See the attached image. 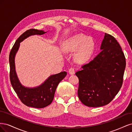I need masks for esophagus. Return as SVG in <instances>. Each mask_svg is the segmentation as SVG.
I'll return each instance as SVG.
<instances>
[{
    "instance_id": "1",
    "label": "esophagus",
    "mask_w": 132,
    "mask_h": 132,
    "mask_svg": "<svg viewBox=\"0 0 132 132\" xmlns=\"http://www.w3.org/2000/svg\"><path fill=\"white\" fill-rule=\"evenodd\" d=\"M75 69L74 68L71 67L69 69V73L70 74H74L75 73Z\"/></svg>"
}]
</instances>
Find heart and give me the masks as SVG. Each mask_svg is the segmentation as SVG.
I'll list each match as a JSON object with an SVG mask.
<instances>
[{
  "label": "heart",
  "instance_id": "1",
  "mask_svg": "<svg viewBox=\"0 0 132 132\" xmlns=\"http://www.w3.org/2000/svg\"><path fill=\"white\" fill-rule=\"evenodd\" d=\"M80 50L75 55L74 59L78 63L86 61L93 54L95 43L93 39L82 35H77L68 39L63 44V50L66 52H73Z\"/></svg>",
  "mask_w": 132,
  "mask_h": 132
}]
</instances>
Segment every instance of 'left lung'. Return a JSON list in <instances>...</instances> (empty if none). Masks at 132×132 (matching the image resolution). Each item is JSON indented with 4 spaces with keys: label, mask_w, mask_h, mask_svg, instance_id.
I'll list each match as a JSON object with an SVG mask.
<instances>
[{
    "label": "left lung",
    "mask_w": 132,
    "mask_h": 132,
    "mask_svg": "<svg viewBox=\"0 0 132 132\" xmlns=\"http://www.w3.org/2000/svg\"><path fill=\"white\" fill-rule=\"evenodd\" d=\"M101 52L75 73L79 78L78 95L87 106H105L112 100L121 88L126 58L115 38L105 33Z\"/></svg>",
    "instance_id": "left-lung-1"
}]
</instances>
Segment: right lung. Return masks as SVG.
Returning a JSON list of instances; mask_svg holds the SVG:
<instances>
[{
	"mask_svg": "<svg viewBox=\"0 0 132 132\" xmlns=\"http://www.w3.org/2000/svg\"><path fill=\"white\" fill-rule=\"evenodd\" d=\"M46 32L36 29H30L25 31L20 36L15 43L9 54L10 80L15 93L21 101L27 106L42 109L52 102L55 90L58 84L65 77L66 71L51 75L42 85L35 88H27L23 86L15 72V55L20 46V43L31 35H43Z\"/></svg>",
	"mask_w": 132,
	"mask_h": 132,
	"instance_id": "1",
	"label": "right lung"
}]
</instances>
